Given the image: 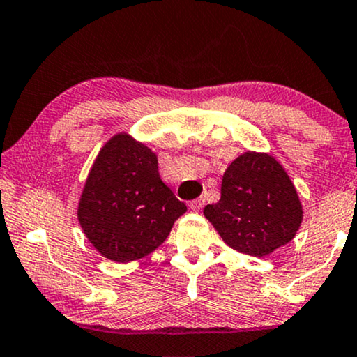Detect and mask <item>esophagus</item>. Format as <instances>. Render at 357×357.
<instances>
[{
	"instance_id": "obj_1",
	"label": "esophagus",
	"mask_w": 357,
	"mask_h": 357,
	"mask_svg": "<svg viewBox=\"0 0 357 357\" xmlns=\"http://www.w3.org/2000/svg\"><path fill=\"white\" fill-rule=\"evenodd\" d=\"M203 206H204V197H197V199L190 201V208L192 211H199V209H203Z\"/></svg>"
}]
</instances>
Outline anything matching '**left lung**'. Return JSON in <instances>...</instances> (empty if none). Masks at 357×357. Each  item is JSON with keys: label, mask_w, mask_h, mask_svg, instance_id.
<instances>
[{"label": "left lung", "mask_w": 357, "mask_h": 357, "mask_svg": "<svg viewBox=\"0 0 357 357\" xmlns=\"http://www.w3.org/2000/svg\"><path fill=\"white\" fill-rule=\"evenodd\" d=\"M204 216L227 246L263 257L294 238L303 206L284 167L269 154L248 151L227 166L221 199L206 206Z\"/></svg>", "instance_id": "8db88e82"}]
</instances>
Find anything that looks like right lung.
Masks as SVG:
<instances>
[{"label": "right lung", "instance_id": "1", "mask_svg": "<svg viewBox=\"0 0 357 357\" xmlns=\"http://www.w3.org/2000/svg\"><path fill=\"white\" fill-rule=\"evenodd\" d=\"M186 204L161 181L148 146L119 132L101 148L86 179L78 221L102 256L130 263L166 241Z\"/></svg>", "mask_w": 357, "mask_h": 357}]
</instances>
